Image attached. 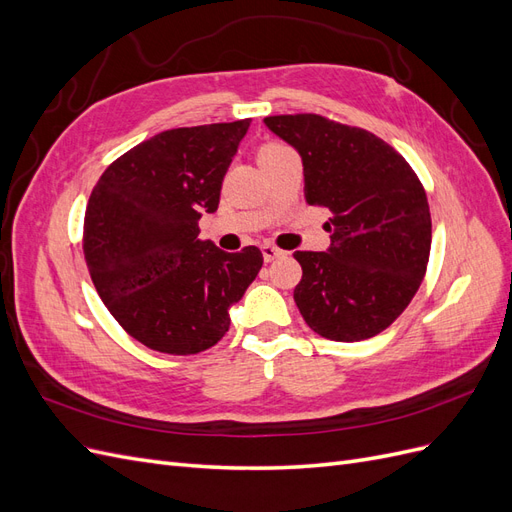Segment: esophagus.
Segmentation results:
<instances>
[{"instance_id": "obj_1", "label": "esophagus", "mask_w": 512, "mask_h": 512, "mask_svg": "<svg viewBox=\"0 0 512 512\" xmlns=\"http://www.w3.org/2000/svg\"><path fill=\"white\" fill-rule=\"evenodd\" d=\"M262 256H265V262H273L275 258L286 256V252L280 250V247L273 245V243H265V245H262Z\"/></svg>"}]
</instances>
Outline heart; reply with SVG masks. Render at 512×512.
<instances>
[{"label":"heart","instance_id":"heart-1","mask_svg":"<svg viewBox=\"0 0 512 512\" xmlns=\"http://www.w3.org/2000/svg\"><path fill=\"white\" fill-rule=\"evenodd\" d=\"M286 145H282V143H267V145H262L260 147V158L262 156H269V153H275V151H280V149H284Z\"/></svg>","mask_w":512,"mask_h":512}]
</instances>
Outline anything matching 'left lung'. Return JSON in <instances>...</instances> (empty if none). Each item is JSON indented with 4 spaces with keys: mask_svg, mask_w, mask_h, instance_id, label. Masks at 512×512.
<instances>
[{
    "mask_svg": "<svg viewBox=\"0 0 512 512\" xmlns=\"http://www.w3.org/2000/svg\"><path fill=\"white\" fill-rule=\"evenodd\" d=\"M301 153L305 200L333 215L329 252H294V301L309 329L361 342L401 316L421 286L431 213L421 179L399 151L363 128L316 113L265 117Z\"/></svg>",
    "mask_w": 512,
    "mask_h": 512,
    "instance_id": "8db88e82",
    "label": "left lung"
}]
</instances>
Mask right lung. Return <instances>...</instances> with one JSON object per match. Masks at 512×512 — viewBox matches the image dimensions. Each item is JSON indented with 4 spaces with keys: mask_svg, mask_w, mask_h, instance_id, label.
<instances>
[{
    "mask_svg": "<svg viewBox=\"0 0 512 512\" xmlns=\"http://www.w3.org/2000/svg\"><path fill=\"white\" fill-rule=\"evenodd\" d=\"M250 121L160 132L119 156L91 190V282L123 331L151 350L188 356L218 344L230 305L262 267L256 245L224 252L198 239L200 213L218 209Z\"/></svg>",
    "mask_w": 512,
    "mask_h": 512,
    "instance_id": "obj_1",
    "label": "right lung"
}]
</instances>
